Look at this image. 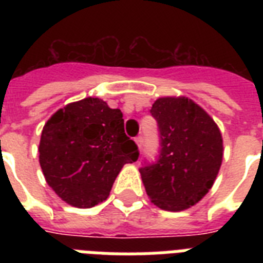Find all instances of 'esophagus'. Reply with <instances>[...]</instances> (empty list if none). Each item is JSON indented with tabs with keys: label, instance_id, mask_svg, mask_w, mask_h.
<instances>
[{
	"label": "esophagus",
	"instance_id": "obj_1",
	"mask_svg": "<svg viewBox=\"0 0 263 263\" xmlns=\"http://www.w3.org/2000/svg\"><path fill=\"white\" fill-rule=\"evenodd\" d=\"M135 143L136 146H138V148H142V146H143V138L142 136H138V138H135Z\"/></svg>",
	"mask_w": 263,
	"mask_h": 263
}]
</instances>
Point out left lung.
<instances>
[{
	"instance_id": "left-lung-1",
	"label": "left lung",
	"mask_w": 263,
	"mask_h": 263,
	"mask_svg": "<svg viewBox=\"0 0 263 263\" xmlns=\"http://www.w3.org/2000/svg\"><path fill=\"white\" fill-rule=\"evenodd\" d=\"M161 135L157 164L139 171L148 198L162 210L181 212L213 187L224 156L222 135L203 107L187 97H162L153 103Z\"/></svg>"
}]
</instances>
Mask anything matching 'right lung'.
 I'll return each mask as SVG.
<instances>
[{
	"instance_id": "1",
	"label": "right lung",
	"mask_w": 263,
	"mask_h": 263,
	"mask_svg": "<svg viewBox=\"0 0 263 263\" xmlns=\"http://www.w3.org/2000/svg\"><path fill=\"white\" fill-rule=\"evenodd\" d=\"M38 150L46 183L79 209L106 200L124 165L139 157L124 132L121 110L94 97L55 111L43 127Z\"/></svg>"
}]
</instances>
